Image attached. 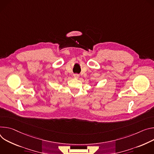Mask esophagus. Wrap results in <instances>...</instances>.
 <instances>
[{
	"instance_id": "esophagus-1",
	"label": "esophagus",
	"mask_w": 154,
	"mask_h": 154,
	"mask_svg": "<svg viewBox=\"0 0 154 154\" xmlns=\"http://www.w3.org/2000/svg\"><path fill=\"white\" fill-rule=\"evenodd\" d=\"M79 75L78 74H75L74 75H73V77L75 78H76V79H78V78H79Z\"/></svg>"
}]
</instances>
